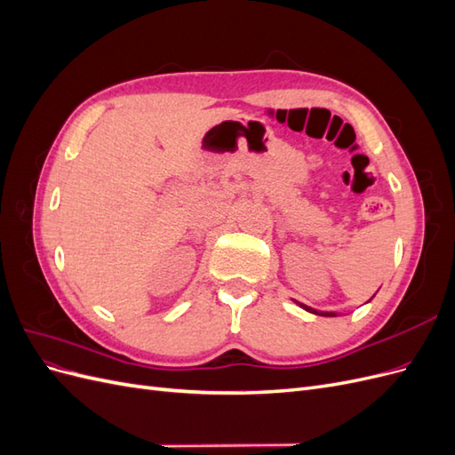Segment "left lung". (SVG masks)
I'll list each match as a JSON object with an SVG mask.
<instances>
[{"mask_svg":"<svg viewBox=\"0 0 455 455\" xmlns=\"http://www.w3.org/2000/svg\"><path fill=\"white\" fill-rule=\"evenodd\" d=\"M301 306V304H299ZM304 309H307L309 313H315V315H323V316H334V313H319V311H315V309H311V307H307V306H301Z\"/></svg>","mask_w":455,"mask_h":455,"instance_id":"8db88e82","label":"left lung"}]
</instances>
